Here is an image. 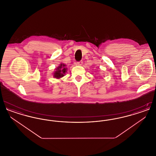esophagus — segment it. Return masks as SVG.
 <instances>
[{
  "mask_svg": "<svg viewBox=\"0 0 156 156\" xmlns=\"http://www.w3.org/2000/svg\"><path fill=\"white\" fill-rule=\"evenodd\" d=\"M82 64H83V62L82 61H80V62H76V65H78V66H81L82 65Z\"/></svg>",
  "mask_w": 156,
  "mask_h": 156,
  "instance_id": "34e87169",
  "label": "esophagus"
}]
</instances>
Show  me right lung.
<instances>
[{"label":"right lung","instance_id":"1","mask_svg":"<svg viewBox=\"0 0 156 156\" xmlns=\"http://www.w3.org/2000/svg\"><path fill=\"white\" fill-rule=\"evenodd\" d=\"M67 68H66V65L61 62L59 64V66L55 69V71H54V73H53L54 78L59 79L63 77L67 73Z\"/></svg>","mask_w":156,"mask_h":156}]
</instances>
